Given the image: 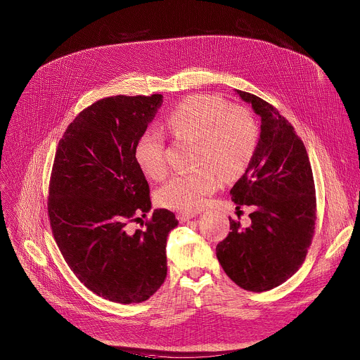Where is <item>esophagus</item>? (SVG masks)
I'll return each instance as SVG.
<instances>
[{
    "instance_id": "1",
    "label": "esophagus",
    "mask_w": 360,
    "mask_h": 360,
    "mask_svg": "<svg viewBox=\"0 0 360 360\" xmlns=\"http://www.w3.org/2000/svg\"><path fill=\"white\" fill-rule=\"evenodd\" d=\"M198 214H199L198 212H181V213H178V216L176 217H178V219H179L181 222H186V221L195 218Z\"/></svg>"
}]
</instances>
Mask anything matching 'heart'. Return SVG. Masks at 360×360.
Returning <instances> with one entry per match:
<instances>
[{
  "instance_id": "heart-1",
  "label": "heart",
  "mask_w": 360,
  "mask_h": 360,
  "mask_svg": "<svg viewBox=\"0 0 360 360\" xmlns=\"http://www.w3.org/2000/svg\"><path fill=\"white\" fill-rule=\"evenodd\" d=\"M178 139L198 142L196 165L189 174H176L157 192L161 206L192 212L200 209L222 179L233 181L248 169L257 142V125L243 107H232L214 94H195L181 101L165 120ZM135 160L144 175L161 179L167 174L164 139L147 129L136 141Z\"/></svg>"
}]
</instances>
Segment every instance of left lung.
<instances>
[{
	"label": "left lung",
	"mask_w": 360,
	"mask_h": 360,
	"mask_svg": "<svg viewBox=\"0 0 360 360\" xmlns=\"http://www.w3.org/2000/svg\"><path fill=\"white\" fill-rule=\"evenodd\" d=\"M262 118L253 158L231 189L232 202L250 206V225L229 217L231 232L217 245L225 274L240 288L263 292L284 284L304 262L316 221L310 161L292 125L260 97L235 90Z\"/></svg>",
	"instance_id": "left-lung-1"
}]
</instances>
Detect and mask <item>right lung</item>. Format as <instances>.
Wrapping results in <instances>:
<instances>
[{
  "label": "right lung",
  "mask_w": 360,
  "mask_h": 360,
  "mask_svg": "<svg viewBox=\"0 0 360 360\" xmlns=\"http://www.w3.org/2000/svg\"><path fill=\"white\" fill-rule=\"evenodd\" d=\"M162 104L161 94L114 96L83 110L58 143L50 181L54 239L73 274L117 303L147 300L167 277V236L175 214L151 209L134 148Z\"/></svg>",
  "instance_id": "1"
}]
</instances>
